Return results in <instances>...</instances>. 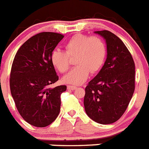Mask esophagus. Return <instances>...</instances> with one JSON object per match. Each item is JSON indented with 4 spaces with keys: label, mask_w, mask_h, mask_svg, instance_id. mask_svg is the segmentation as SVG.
Masks as SVG:
<instances>
[{
    "label": "esophagus",
    "mask_w": 149,
    "mask_h": 149,
    "mask_svg": "<svg viewBox=\"0 0 149 149\" xmlns=\"http://www.w3.org/2000/svg\"><path fill=\"white\" fill-rule=\"evenodd\" d=\"M77 88L76 86H73V85H68V89L70 90V91H74Z\"/></svg>",
    "instance_id": "34e87169"
}]
</instances>
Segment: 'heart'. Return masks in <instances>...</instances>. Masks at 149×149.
Returning <instances> with one entry per match:
<instances>
[{"mask_svg": "<svg viewBox=\"0 0 149 149\" xmlns=\"http://www.w3.org/2000/svg\"><path fill=\"white\" fill-rule=\"evenodd\" d=\"M65 51L55 49L51 54V61L60 73H65L70 67V57H74L76 66L63 78V81L72 84H81L86 81L90 71L95 73L102 66L106 47L97 36L77 34L70 38L65 45Z\"/></svg>", "mask_w": 149, "mask_h": 149, "instance_id": "heart-1", "label": "heart"}]
</instances>
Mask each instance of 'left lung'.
<instances>
[{"label":"left lung","instance_id":"obj_1","mask_svg":"<svg viewBox=\"0 0 149 149\" xmlns=\"http://www.w3.org/2000/svg\"><path fill=\"white\" fill-rule=\"evenodd\" d=\"M107 47L100 71L85 88L84 106L91 120L102 125L117 121L126 110L135 88V65L120 38L108 30L96 31Z\"/></svg>","mask_w":149,"mask_h":149}]
</instances>
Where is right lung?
<instances>
[{
  "mask_svg": "<svg viewBox=\"0 0 149 149\" xmlns=\"http://www.w3.org/2000/svg\"><path fill=\"white\" fill-rule=\"evenodd\" d=\"M63 38L59 33H38L23 44L13 60L12 96L23 119L33 126H47L59 113L60 96L67 86L49 85L58 80L51 54Z\"/></svg>",
  "mask_w": 149,
  "mask_h": 149,
  "instance_id": "right-lung-1",
  "label": "right lung"
}]
</instances>
